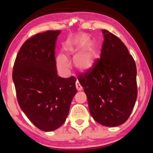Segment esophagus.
Listing matches in <instances>:
<instances>
[{
    "instance_id": "1",
    "label": "esophagus",
    "mask_w": 153,
    "mask_h": 153,
    "mask_svg": "<svg viewBox=\"0 0 153 153\" xmlns=\"http://www.w3.org/2000/svg\"><path fill=\"white\" fill-rule=\"evenodd\" d=\"M76 88H77V90H78V91H81V90H82L83 87L81 86V85H80L79 82H78V80H77V81H76Z\"/></svg>"
}]
</instances>
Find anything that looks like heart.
<instances>
[{
  "label": "heart",
  "mask_w": 153,
  "mask_h": 153,
  "mask_svg": "<svg viewBox=\"0 0 153 153\" xmlns=\"http://www.w3.org/2000/svg\"><path fill=\"white\" fill-rule=\"evenodd\" d=\"M86 42L76 41H69L64 44L63 50L66 56L59 55L56 58V67L62 75L67 76L71 70V65L66 56H74L73 59L74 65L80 72L85 73L94 69L99 56V51L94 45H92L79 52L86 47Z\"/></svg>",
  "instance_id": "obj_1"
}]
</instances>
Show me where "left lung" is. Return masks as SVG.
Instances as JSON below:
<instances>
[{"instance_id": "8db88e82", "label": "left lung", "mask_w": 153, "mask_h": 153, "mask_svg": "<svg viewBox=\"0 0 153 153\" xmlns=\"http://www.w3.org/2000/svg\"><path fill=\"white\" fill-rule=\"evenodd\" d=\"M102 32L100 59L92 70L79 74L77 79L94 120L102 126L115 127L128 120L136 103V66L120 38L108 30Z\"/></svg>"}]
</instances>
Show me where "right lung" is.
<instances>
[{
  "instance_id": "right-lung-1",
  "label": "right lung",
  "mask_w": 153,
  "mask_h": 153,
  "mask_svg": "<svg viewBox=\"0 0 153 153\" xmlns=\"http://www.w3.org/2000/svg\"><path fill=\"white\" fill-rule=\"evenodd\" d=\"M61 30L37 33L22 46L13 69L17 101L38 129L55 130L65 123L77 90L76 78L59 77L55 44Z\"/></svg>"
}]
</instances>
